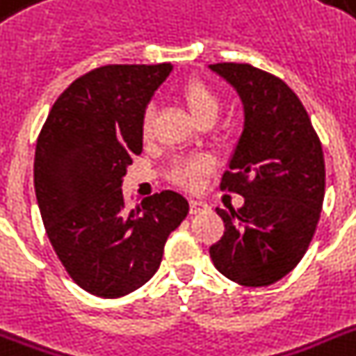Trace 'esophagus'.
<instances>
[{
    "label": "esophagus",
    "mask_w": 356,
    "mask_h": 356,
    "mask_svg": "<svg viewBox=\"0 0 356 356\" xmlns=\"http://www.w3.org/2000/svg\"><path fill=\"white\" fill-rule=\"evenodd\" d=\"M209 211V205H207L205 201L200 200H192L190 201V214H201V212Z\"/></svg>",
    "instance_id": "obj_1"
}]
</instances>
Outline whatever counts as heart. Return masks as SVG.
I'll return each mask as SVG.
<instances>
[{
	"label": "heart",
	"instance_id": "obj_1",
	"mask_svg": "<svg viewBox=\"0 0 356 356\" xmlns=\"http://www.w3.org/2000/svg\"><path fill=\"white\" fill-rule=\"evenodd\" d=\"M181 97L197 122L214 120L220 113V107H222L220 96L214 92V88H211L203 81L186 83L181 90ZM151 122H153V111H151V107H147L142 114V122H140V131H142L144 138L149 136ZM211 170L212 161L209 156H190V159H181L173 164L170 177H172L173 183L181 184L184 188H195L200 184L201 177Z\"/></svg>",
	"mask_w": 356,
	"mask_h": 356
}]
</instances>
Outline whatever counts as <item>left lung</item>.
<instances>
[{
	"instance_id": "8db88e82",
	"label": "left lung",
	"mask_w": 356,
	"mask_h": 356,
	"mask_svg": "<svg viewBox=\"0 0 356 356\" xmlns=\"http://www.w3.org/2000/svg\"><path fill=\"white\" fill-rule=\"evenodd\" d=\"M209 68L236 88L245 114L220 184L243 205L216 209L225 233L211 245V259L242 286H268L299 264L314 236L325 195L321 142L284 81L251 64Z\"/></svg>"
}]
</instances>
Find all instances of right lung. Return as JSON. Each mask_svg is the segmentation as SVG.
<instances>
[{"instance_id": "add662e5", "label": "right lung", "mask_w": 356, "mask_h": 356, "mask_svg": "<svg viewBox=\"0 0 356 356\" xmlns=\"http://www.w3.org/2000/svg\"><path fill=\"white\" fill-rule=\"evenodd\" d=\"M172 64H108L58 96L35 151L42 222L68 275L97 298H122L155 275L172 231L188 214L164 190L129 209L123 175L142 153L140 122Z\"/></svg>"}]
</instances>
